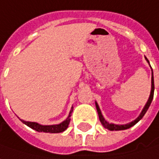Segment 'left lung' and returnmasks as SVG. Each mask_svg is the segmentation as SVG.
Returning <instances> with one entry per match:
<instances>
[{
	"label": "left lung",
	"mask_w": 159,
	"mask_h": 159,
	"mask_svg": "<svg viewBox=\"0 0 159 159\" xmlns=\"http://www.w3.org/2000/svg\"><path fill=\"white\" fill-rule=\"evenodd\" d=\"M145 59L146 60L148 61V63L149 64V62H148V59L145 57ZM152 70V69H151ZM154 77H153V71H152V76H151V91H150V95H149V98H148V101H147V103H146V105L144 106L143 107V109H142V113L140 114V116L135 119L134 121H133V122H131V123H129V124H126V125H115V124H109V123H107V121L105 120V118L103 117V116L101 114V112H100V107H99V105H98V103L97 102H95V105H96V108H97V112H98V115H99V118H100V123L102 124V125L104 126V127L107 129V130H110V131H119V130H125V129H128V128L132 127V126H134L135 124H137L139 121L142 119V117H143V116L145 115V113L147 112V110H148V108L150 106V104H151V101L153 100V96H154Z\"/></svg>",
	"instance_id": "obj_1"
}]
</instances>
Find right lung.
<instances>
[{
  "instance_id": "1",
  "label": "right lung",
  "mask_w": 159,
  "mask_h": 159,
  "mask_svg": "<svg viewBox=\"0 0 159 159\" xmlns=\"http://www.w3.org/2000/svg\"><path fill=\"white\" fill-rule=\"evenodd\" d=\"M73 111V107L69 112V115L67 116L66 120L63 121L62 123H60L59 125H42L40 124L34 123V122H27V121H22V123H24L25 125H26L27 126H29L32 129L37 131V132H43V133H50V134H59L62 133L68 127V125L70 123V116L71 113Z\"/></svg>"
}]
</instances>
